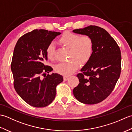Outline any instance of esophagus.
<instances>
[{"label":"esophagus","mask_w":132,"mask_h":132,"mask_svg":"<svg viewBox=\"0 0 132 132\" xmlns=\"http://www.w3.org/2000/svg\"><path fill=\"white\" fill-rule=\"evenodd\" d=\"M69 79V76H66V75H64V76H63V80H68Z\"/></svg>","instance_id":"obj_1"}]
</instances>
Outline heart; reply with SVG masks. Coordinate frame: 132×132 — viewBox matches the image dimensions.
I'll use <instances>...</instances> for the list:
<instances>
[{
	"mask_svg": "<svg viewBox=\"0 0 132 132\" xmlns=\"http://www.w3.org/2000/svg\"><path fill=\"white\" fill-rule=\"evenodd\" d=\"M60 43L70 48L69 57L71 60L67 62L60 63L54 66V70L58 74L69 75L79 68L80 62L86 64L91 60L94 52V41L88 35H82L67 32L62 35ZM46 55L50 60L55 59V47L53 43L46 48Z\"/></svg>",
	"mask_w": 132,
	"mask_h": 132,
	"instance_id": "heart-1",
	"label": "heart"
}]
</instances>
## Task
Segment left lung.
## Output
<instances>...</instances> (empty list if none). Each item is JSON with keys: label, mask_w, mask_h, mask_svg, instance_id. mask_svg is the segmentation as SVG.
<instances>
[{"label": "left lung", "mask_w": 132, "mask_h": 132, "mask_svg": "<svg viewBox=\"0 0 132 132\" xmlns=\"http://www.w3.org/2000/svg\"><path fill=\"white\" fill-rule=\"evenodd\" d=\"M88 35L94 41L91 60L77 77L79 83L73 89L75 97L86 104H94L105 99L112 92L121 70L120 49L114 38L102 28L89 26L73 30Z\"/></svg>", "instance_id": "obj_1"}]
</instances>
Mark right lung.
I'll use <instances>...</instances> for the list:
<instances>
[{"label":"right lung","mask_w":132,"mask_h":132,"mask_svg":"<svg viewBox=\"0 0 132 132\" xmlns=\"http://www.w3.org/2000/svg\"><path fill=\"white\" fill-rule=\"evenodd\" d=\"M60 32L35 29L19 38L13 50L11 70L13 86L21 99L37 108L49 105L56 95V87L63 81L58 74L45 65L47 60L46 48Z\"/></svg>","instance_id":"right-lung-1"}]
</instances>
